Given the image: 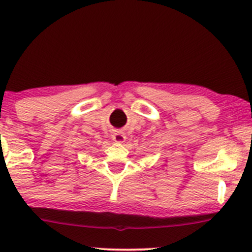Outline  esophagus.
<instances>
[{
    "label": "esophagus",
    "mask_w": 252,
    "mask_h": 252,
    "mask_svg": "<svg viewBox=\"0 0 252 252\" xmlns=\"http://www.w3.org/2000/svg\"><path fill=\"white\" fill-rule=\"evenodd\" d=\"M113 140L115 141V143H118V144L125 143V141H126L125 133L121 132V131H115L113 133Z\"/></svg>",
    "instance_id": "obj_1"
}]
</instances>
